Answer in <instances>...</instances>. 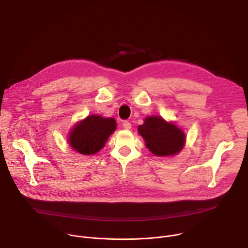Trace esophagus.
I'll use <instances>...</instances> for the list:
<instances>
[{"label":"esophagus","instance_id":"obj_1","mask_svg":"<svg viewBox=\"0 0 248 248\" xmlns=\"http://www.w3.org/2000/svg\"><path fill=\"white\" fill-rule=\"evenodd\" d=\"M123 126H124V129L128 130V129H130V128H131V124H130L129 122H127V121H124V122L123 123Z\"/></svg>","mask_w":248,"mask_h":248}]
</instances>
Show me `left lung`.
<instances>
[{"label":"left lung","mask_w":248,"mask_h":248,"mask_svg":"<svg viewBox=\"0 0 248 248\" xmlns=\"http://www.w3.org/2000/svg\"><path fill=\"white\" fill-rule=\"evenodd\" d=\"M138 132L144 138L149 151L158 157L178 154L186 144L185 132L158 116L145 118L144 124L138 125Z\"/></svg>","instance_id":"left-lung-1"}]
</instances>
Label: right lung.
I'll return each instance as SVG.
<instances>
[{
    "instance_id": "1",
    "label": "right lung",
    "mask_w": 248,
    "mask_h": 248,
    "mask_svg": "<svg viewBox=\"0 0 248 248\" xmlns=\"http://www.w3.org/2000/svg\"><path fill=\"white\" fill-rule=\"evenodd\" d=\"M116 127L117 123L113 118H103L99 115L88 116L70 130L68 143L80 154H96L104 147Z\"/></svg>"
}]
</instances>
